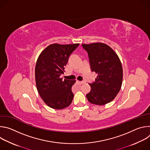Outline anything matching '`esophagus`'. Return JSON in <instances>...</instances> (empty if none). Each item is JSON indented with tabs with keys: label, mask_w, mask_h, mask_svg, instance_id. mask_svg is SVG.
I'll return each mask as SVG.
<instances>
[{
	"label": "esophagus",
	"mask_w": 150,
	"mask_h": 150,
	"mask_svg": "<svg viewBox=\"0 0 150 150\" xmlns=\"http://www.w3.org/2000/svg\"><path fill=\"white\" fill-rule=\"evenodd\" d=\"M78 82L80 84H83V83H84L85 82V81H78Z\"/></svg>",
	"instance_id": "obj_1"
}]
</instances>
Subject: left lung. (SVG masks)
Listing matches in <instances>:
<instances>
[{"instance_id":"left-lung-1","label":"left lung","mask_w":150,"mask_h":150,"mask_svg":"<svg viewBox=\"0 0 150 150\" xmlns=\"http://www.w3.org/2000/svg\"><path fill=\"white\" fill-rule=\"evenodd\" d=\"M88 53L91 70L97 74L95 82L90 83L91 91L86 95L89 102L104 105L111 102L119 93L122 83L123 69L114 50L101 42L82 44Z\"/></svg>"}]
</instances>
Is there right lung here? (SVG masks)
<instances>
[{"mask_svg":"<svg viewBox=\"0 0 150 150\" xmlns=\"http://www.w3.org/2000/svg\"><path fill=\"white\" fill-rule=\"evenodd\" d=\"M79 44H53L40 54L35 65V77L38 92L44 102L54 109L68 107L74 98L72 86L75 81L63 79L65 67L71 53Z\"/></svg>","mask_w":150,"mask_h":150,"instance_id":"add662e5","label":"right lung"}]
</instances>
